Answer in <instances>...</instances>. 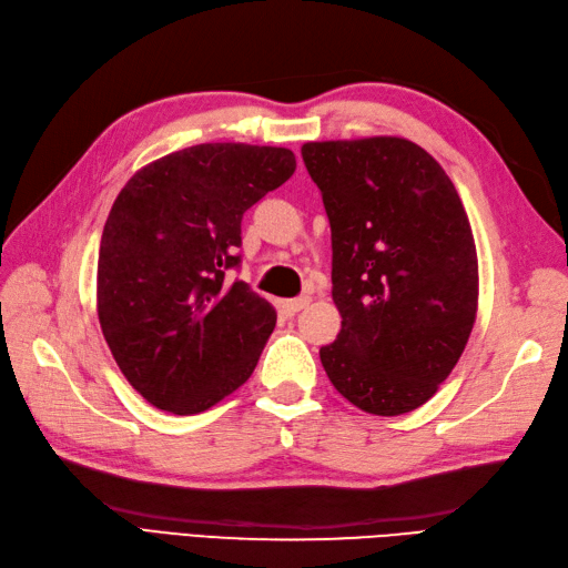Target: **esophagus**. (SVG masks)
I'll return each instance as SVG.
<instances>
[{"instance_id":"1","label":"esophagus","mask_w":568,"mask_h":568,"mask_svg":"<svg viewBox=\"0 0 568 568\" xmlns=\"http://www.w3.org/2000/svg\"><path fill=\"white\" fill-rule=\"evenodd\" d=\"M310 305V297H295V300H283L281 303V307H283V312L287 317H293V315H297L300 310H305Z\"/></svg>"}]
</instances>
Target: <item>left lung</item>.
<instances>
[{"mask_svg": "<svg viewBox=\"0 0 568 568\" xmlns=\"http://www.w3.org/2000/svg\"><path fill=\"white\" fill-rule=\"evenodd\" d=\"M303 161L332 226L342 332L320 348L332 385L371 415L425 405L476 322L478 258L454 183L395 136L312 141Z\"/></svg>", "mask_w": 568, "mask_h": 568, "instance_id": "obj_1", "label": "left lung"}]
</instances>
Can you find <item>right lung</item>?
Masks as SVG:
<instances>
[{
    "instance_id": "right-lung-1",
    "label": "right lung",
    "mask_w": 568,
    "mask_h": 568,
    "mask_svg": "<svg viewBox=\"0 0 568 568\" xmlns=\"http://www.w3.org/2000/svg\"><path fill=\"white\" fill-rule=\"evenodd\" d=\"M295 173L287 149L200 143L141 168L106 216L98 315L116 366L146 400L197 415L244 385L275 327L244 281L241 220Z\"/></svg>"
}]
</instances>
